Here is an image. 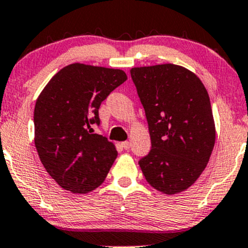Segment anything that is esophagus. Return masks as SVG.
I'll return each instance as SVG.
<instances>
[{
  "label": "esophagus",
  "mask_w": 248,
  "mask_h": 248,
  "mask_svg": "<svg viewBox=\"0 0 248 248\" xmlns=\"http://www.w3.org/2000/svg\"><path fill=\"white\" fill-rule=\"evenodd\" d=\"M121 145H122V148L125 149V150L130 149V142H127V140H126V142H122Z\"/></svg>",
  "instance_id": "obj_1"
}]
</instances>
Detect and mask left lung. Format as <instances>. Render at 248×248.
<instances>
[{"mask_svg":"<svg viewBox=\"0 0 248 248\" xmlns=\"http://www.w3.org/2000/svg\"><path fill=\"white\" fill-rule=\"evenodd\" d=\"M130 73L151 138L150 153L138 162L143 175L167 195L185 191L202 174L215 144L208 92L194 72L174 63Z\"/></svg>","mask_w":248,"mask_h":248,"instance_id":"left-lung-1","label":"left lung"}]
</instances>
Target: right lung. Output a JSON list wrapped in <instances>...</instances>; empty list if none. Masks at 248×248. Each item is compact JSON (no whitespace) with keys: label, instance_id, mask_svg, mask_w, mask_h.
I'll list each match as a JSON object with an SVG mask.
<instances>
[{"label":"right lung","instance_id":"1","mask_svg":"<svg viewBox=\"0 0 248 248\" xmlns=\"http://www.w3.org/2000/svg\"><path fill=\"white\" fill-rule=\"evenodd\" d=\"M124 71L71 63L53 77L36 99L34 143L41 163L66 190L86 194L105 181L117 158L116 146L102 135L100 104L126 80Z\"/></svg>","mask_w":248,"mask_h":248}]
</instances>
